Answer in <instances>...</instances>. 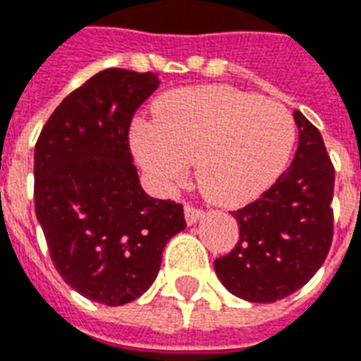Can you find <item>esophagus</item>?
I'll list each match as a JSON object with an SVG mask.
<instances>
[{
    "label": "esophagus",
    "instance_id": "esophagus-1",
    "mask_svg": "<svg viewBox=\"0 0 361 361\" xmlns=\"http://www.w3.org/2000/svg\"><path fill=\"white\" fill-rule=\"evenodd\" d=\"M184 216H186V222H188V224H194V222H197L203 216V209L194 207L192 203H186V205H184Z\"/></svg>",
    "mask_w": 361,
    "mask_h": 361
}]
</instances>
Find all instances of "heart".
I'll return each mask as SVG.
<instances>
[{
	"instance_id": "obj_1",
	"label": "heart",
	"mask_w": 361,
	"mask_h": 361,
	"mask_svg": "<svg viewBox=\"0 0 361 361\" xmlns=\"http://www.w3.org/2000/svg\"><path fill=\"white\" fill-rule=\"evenodd\" d=\"M154 116L156 123L133 127L131 148L161 190L180 183L196 161L205 196L245 203L280 177L293 150L295 121L283 104L226 85L165 94Z\"/></svg>"
}]
</instances>
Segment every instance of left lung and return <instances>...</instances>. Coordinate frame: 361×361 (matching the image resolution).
Wrapping results in <instances>:
<instances>
[{
  "mask_svg": "<svg viewBox=\"0 0 361 361\" xmlns=\"http://www.w3.org/2000/svg\"><path fill=\"white\" fill-rule=\"evenodd\" d=\"M299 148L289 169L245 207L235 247L215 261L230 293L251 302L286 299L318 272L333 242L335 167L318 127L295 110Z\"/></svg>",
  "mask_w": 361,
  "mask_h": 361,
  "instance_id": "obj_1",
  "label": "left lung"
}]
</instances>
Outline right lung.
Masks as SVG:
<instances>
[{
    "label": "right lung",
    "mask_w": 361,
    "mask_h": 361,
    "mask_svg": "<svg viewBox=\"0 0 361 361\" xmlns=\"http://www.w3.org/2000/svg\"><path fill=\"white\" fill-rule=\"evenodd\" d=\"M158 85L150 72L106 68L62 100L36 142L34 205L51 261L106 306L145 293L186 228L180 203L142 190L129 148L133 116Z\"/></svg>",
    "instance_id": "right-lung-1"
}]
</instances>
